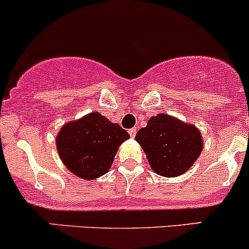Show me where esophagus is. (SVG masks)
Instances as JSON below:
<instances>
[{"label":"esophagus","instance_id":"obj_1","mask_svg":"<svg viewBox=\"0 0 249 249\" xmlns=\"http://www.w3.org/2000/svg\"><path fill=\"white\" fill-rule=\"evenodd\" d=\"M136 133H137V129H136V127H132V129L129 130V135H130L131 138H135Z\"/></svg>","mask_w":249,"mask_h":249}]
</instances>
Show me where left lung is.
I'll use <instances>...</instances> for the list:
<instances>
[{"mask_svg":"<svg viewBox=\"0 0 249 249\" xmlns=\"http://www.w3.org/2000/svg\"><path fill=\"white\" fill-rule=\"evenodd\" d=\"M150 165L164 177L184 174L202 151L200 131L194 125L160 113L152 117L136 135Z\"/></svg>","mask_w":249,"mask_h":249,"instance_id":"8db88e82","label":"left lung"}]
</instances>
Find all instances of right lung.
<instances>
[{"instance_id": "obj_1", "label": "right lung", "mask_w": 249, "mask_h": 249, "mask_svg": "<svg viewBox=\"0 0 249 249\" xmlns=\"http://www.w3.org/2000/svg\"><path fill=\"white\" fill-rule=\"evenodd\" d=\"M129 137L118 124L92 112L62 126L56 147L68 170L84 179H93L107 173L119 145Z\"/></svg>"}]
</instances>
